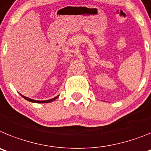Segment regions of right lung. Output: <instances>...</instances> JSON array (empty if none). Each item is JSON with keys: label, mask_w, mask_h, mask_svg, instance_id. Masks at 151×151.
I'll use <instances>...</instances> for the list:
<instances>
[{"label": "right lung", "mask_w": 151, "mask_h": 151, "mask_svg": "<svg viewBox=\"0 0 151 151\" xmlns=\"http://www.w3.org/2000/svg\"><path fill=\"white\" fill-rule=\"evenodd\" d=\"M22 96H23V98H24L25 99H27V100L29 101V102H32V103H50V102H52V101H54L55 99H57L58 97V96H55V98H53V99H48V100H43V101H41V100H34V99H29V98L28 97H26V96H24L21 95Z\"/></svg>", "instance_id": "right-lung-1"}]
</instances>
